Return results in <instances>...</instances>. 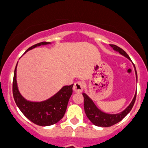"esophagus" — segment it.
Segmentation results:
<instances>
[{
	"mask_svg": "<svg viewBox=\"0 0 148 148\" xmlns=\"http://www.w3.org/2000/svg\"><path fill=\"white\" fill-rule=\"evenodd\" d=\"M73 90L74 93H80L82 90V84L80 82H77L73 86Z\"/></svg>",
	"mask_w": 148,
	"mask_h": 148,
	"instance_id": "esophagus-1",
	"label": "esophagus"
}]
</instances>
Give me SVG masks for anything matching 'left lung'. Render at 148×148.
I'll list each match as a JSON object with an SVG mask.
<instances>
[{
    "label": "left lung",
    "mask_w": 148,
    "mask_h": 148,
    "mask_svg": "<svg viewBox=\"0 0 148 148\" xmlns=\"http://www.w3.org/2000/svg\"><path fill=\"white\" fill-rule=\"evenodd\" d=\"M110 46L112 47L114 51L119 52L122 56L125 57L129 60L131 61L130 58H129V56L127 55V53L124 51L123 49L115 46V45H110ZM134 67L137 80L136 70L135 66H134ZM82 95H83L84 97V109H85V112H86V116H87L89 120L92 122L94 125L98 126V127H110V126L114 125L115 124L120 122L124 117H125L126 115L130 112V110L132 109L133 106H134V102H135L136 92L131 102L129 104V106L125 110H123L119 113H117V114H108V113L104 112V111H102V110H101L100 109L97 108L94 101L90 99L88 94L83 92Z\"/></svg>",
    "instance_id": "8db88e82"
}]
</instances>
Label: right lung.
<instances>
[{
    "label": "right lung",
    "mask_w": 148,
    "mask_h": 148,
    "mask_svg": "<svg viewBox=\"0 0 148 148\" xmlns=\"http://www.w3.org/2000/svg\"><path fill=\"white\" fill-rule=\"evenodd\" d=\"M49 44H51V42H39L29 48L25 53L38 46ZM17 66L14 72L12 92L14 99L18 108L27 119L38 125L49 126L59 122L66 113L68 102L73 92L72 87L74 84L62 86L55 94L45 100H28L21 94L18 89L17 82Z\"/></svg>",
    "instance_id": "add662e5"
}]
</instances>
